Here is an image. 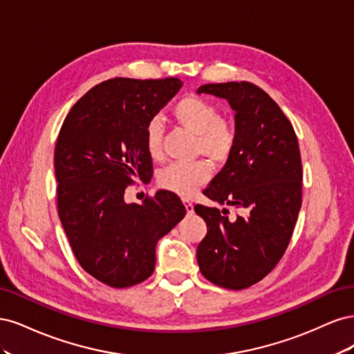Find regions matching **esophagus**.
Returning <instances> with one entry per match:
<instances>
[{"mask_svg": "<svg viewBox=\"0 0 354 354\" xmlns=\"http://www.w3.org/2000/svg\"><path fill=\"white\" fill-rule=\"evenodd\" d=\"M183 203H185V208H186V212L187 214H194V203L192 202H189V201H183Z\"/></svg>", "mask_w": 354, "mask_h": 354, "instance_id": "esophagus-1", "label": "esophagus"}]
</instances>
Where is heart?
<instances>
[{"mask_svg":"<svg viewBox=\"0 0 354 354\" xmlns=\"http://www.w3.org/2000/svg\"><path fill=\"white\" fill-rule=\"evenodd\" d=\"M173 116L185 130L196 136V153L205 156L214 165L227 162L236 143V134L229 122L221 120L216 104L196 95H187L174 106ZM162 120L155 116L146 125V149L152 158L162 155ZM209 178L211 167L205 160H196L165 167L158 176V183L178 196L189 198Z\"/></svg>","mask_w":354,"mask_h":354,"instance_id":"heart-1","label":"heart"}]
</instances>
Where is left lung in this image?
I'll return each instance as SVG.
<instances>
[{"instance_id": "left-lung-1", "label": "left lung", "mask_w": 354, "mask_h": 354, "mask_svg": "<svg viewBox=\"0 0 354 354\" xmlns=\"http://www.w3.org/2000/svg\"><path fill=\"white\" fill-rule=\"evenodd\" d=\"M198 94L227 100L234 112L233 153L203 195L242 209L196 205L207 234L196 250L201 273L229 289L248 288L279 263L301 208V156L294 128L277 103L251 82L205 84Z\"/></svg>"}]
</instances>
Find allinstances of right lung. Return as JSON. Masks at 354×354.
<instances>
[{
	"instance_id": "1",
	"label": "right lung",
	"mask_w": 354,
	"mask_h": 354,
	"mask_svg": "<svg viewBox=\"0 0 354 354\" xmlns=\"http://www.w3.org/2000/svg\"><path fill=\"white\" fill-rule=\"evenodd\" d=\"M178 78H113L73 104L55 152L57 209L82 269L112 288L143 282L153 273L158 241L185 217L168 190L128 203L133 180L152 177L146 125L180 91Z\"/></svg>"
}]
</instances>
